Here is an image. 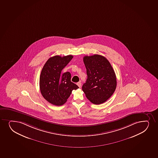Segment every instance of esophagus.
Here are the masks:
<instances>
[{
	"label": "esophagus",
	"mask_w": 158,
	"mask_h": 158,
	"mask_svg": "<svg viewBox=\"0 0 158 158\" xmlns=\"http://www.w3.org/2000/svg\"><path fill=\"white\" fill-rule=\"evenodd\" d=\"M77 85H78V87L81 88V86H82V83H81V82H78V83H77Z\"/></svg>",
	"instance_id": "34e87169"
}]
</instances>
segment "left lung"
<instances>
[{"instance_id":"8db88e82","label":"left lung","mask_w":158,"mask_h":158,"mask_svg":"<svg viewBox=\"0 0 158 158\" xmlns=\"http://www.w3.org/2000/svg\"><path fill=\"white\" fill-rule=\"evenodd\" d=\"M83 61L87 78L82 86V90L92 103L97 105L103 103L116 89L114 71L109 60L100 55L85 56Z\"/></svg>"}]
</instances>
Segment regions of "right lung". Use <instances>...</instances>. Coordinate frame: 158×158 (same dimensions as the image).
Segmentation results:
<instances>
[{
    "instance_id": "add662e5",
    "label": "right lung",
    "mask_w": 158,
    "mask_h": 158,
    "mask_svg": "<svg viewBox=\"0 0 158 158\" xmlns=\"http://www.w3.org/2000/svg\"><path fill=\"white\" fill-rule=\"evenodd\" d=\"M73 57L71 55L52 57L42 69L40 78V92L44 98L53 105H63L73 90L78 89V86L71 82L70 73H61Z\"/></svg>"
}]
</instances>
